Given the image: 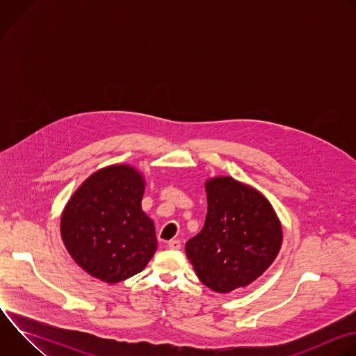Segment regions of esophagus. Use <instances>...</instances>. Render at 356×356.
<instances>
[{
  "label": "esophagus",
  "mask_w": 356,
  "mask_h": 356,
  "mask_svg": "<svg viewBox=\"0 0 356 356\" xmlns=\"http://www.w3.org/2000/svg\"><path fill=\"white\" fill-rule=\"evenodd\" d=\"M168 246H169L170 249L176 250V249H180V246H181V242H180L179 239H170V241L168 242Z\"/></svg>",
  "instance_id": "esophagus-1"
}]
</instances>
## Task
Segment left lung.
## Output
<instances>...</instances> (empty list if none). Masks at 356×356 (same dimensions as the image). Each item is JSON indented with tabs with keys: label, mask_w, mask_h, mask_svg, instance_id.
<instances>
[{
	"label": "left lung",
	"mask_w": 356,
	"mask_h": 356,
	"mask_svg": "<svg viewBox=\"0 0 356 356\" xmlns=\"http://www.w3.org/2000/svg\"><path fill=\"white\" fill-rule=\"evenodd\" d=\"M202 229L187 241L186 255L198 279L217 293L245 287L275 261L282 227L269 201L232 177L207 181Z\"/></svg>",
	"instance_id": "left-lung-1"
}]
</instances>
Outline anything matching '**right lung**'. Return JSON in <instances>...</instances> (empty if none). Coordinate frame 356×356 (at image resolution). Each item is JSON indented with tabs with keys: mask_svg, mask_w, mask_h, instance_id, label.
Instances as JSON below:
<instances>
[{
	"mask_svg": "<svg viewBox=\"0 0 356 356\" xmlns=\"http://www.w3.org/2000/svg\"><path fill=\"white\" fill-rule=\"evenodd\" d=\"M142 176L125 165L91 175L65 207L60 232L74 262L88 275L122 282L145 269L158 246L155 225L142 211Z\"/></svg>",
	"mask_w": 356,
	"mask_h": 356,
	"instance_id": "obj_1",
	"label": "right lung"
}]
</instances>
